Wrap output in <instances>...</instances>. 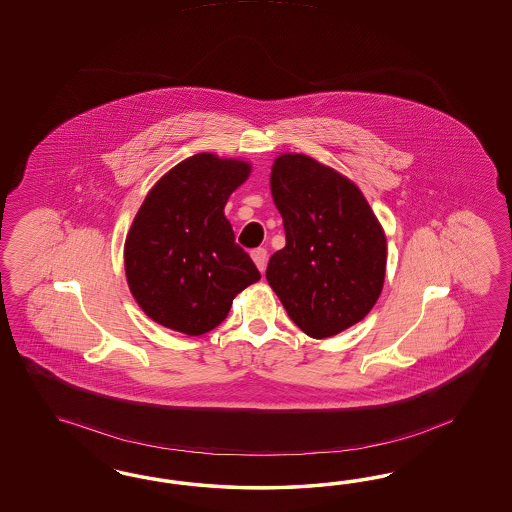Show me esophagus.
I'll return each instance as SVG.
<instances>
[{
  "mask_svg": "<svg viewBox=\"0 0 512 512\" xmlns=\"http://www.w3.org/2000/svg\"><path fill=\"white\" fill-rule=\"evenodd\" d=\"M251 259H253V263L257 264V268H259L261 272L266 270V259H268V253H266V249H253V251H251Z\"/></svg>",
  "mask_w": 512,
  "mask_h": 512,
  "instance_id": "1",
  "label": "esophagus"
}]
</instances>
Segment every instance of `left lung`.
Here are the masks:
<instances>
[{
	"instance_id": "left-lung-1",
	"label": "left lung",
	"mask_w": 512,
	"mask_h": 512,
	"mask_svg": "<svg viewBox=\"0 0 512 512\" xmlns=\"http://www.w3.org/2000/svg\"><path fill=\"white\" fill-rule=\"evenodd\" d=\"M285 248L266 279L300 330L330 338L362 321L383 291L387 236L357 184L310 155L281 154L270 172Z\"/></svg>"
}]
</instances>
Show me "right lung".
Masks as SVG:
<instances>
[{"label": "right lung", "mask_w": 512, "mask_h": 512, "mask_svg": "<svg viewBox=\"0 0 512 512\" xmlns=\"http://www.w3.org/2000/svg\"><path fill=\"white\" fill-rule=\"evenodd\" d=\"M249 172L248 161L191 155L140 204L125 238V278L157 325L201 336L227 317L234 296L261 279L223 214Z\"/></svg>", "instance_id": "obj_1"}]
</instances>
